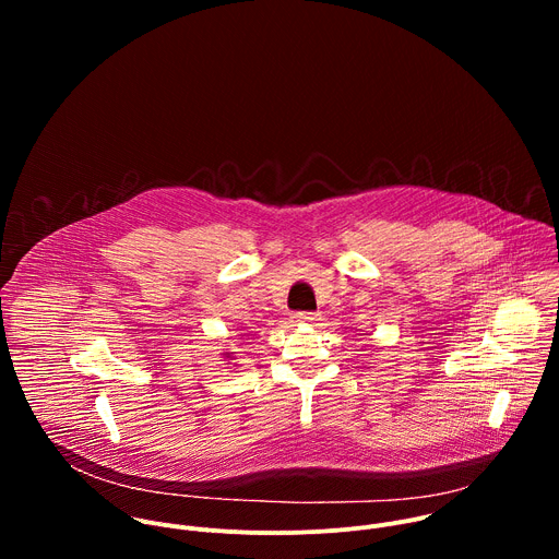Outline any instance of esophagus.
<instances>
[{"label": "esophagus", "mask_w": 559, "mask_h": 559, "mask_svg": "<svg viewBox=\"0 0 559 559\" xmlns=\"http://www.w3.org/2000/svg\"><path fill=\"white\" fill-rule=\"evenodd\" d=\"M318 321V313H311V311H298L292 316V323L296 325H313Z\"/></svg>", "instance_id": "1"}]
</instances>
